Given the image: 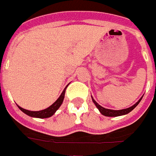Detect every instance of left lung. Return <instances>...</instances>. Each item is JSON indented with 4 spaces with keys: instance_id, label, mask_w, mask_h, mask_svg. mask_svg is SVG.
Here are the masks:
<instances>
[{
    "instance_id": "1",
    "label": "left lung",
    "mask_w": 156,
    "mask_h": 156,
    "mask_svg": "<svg viewBox=\"0 0 156 156\" xmlns=\"http://www.w3.org/2000/svg\"><path fill=\"white\" fill-rule=\"evenodd\" d=\"M141 99H142V98H140V100L137 101L136 103L133 105V106H132V107H130V108H126V109H122V110H111V109H107V108H102L101 106H100L97 101L94 100L93 98H92V101H93V102L95 103V105L97 106V108L99 109V111H100V112H101L102 115L107 116V117H118V116L124 115V114H127V113L130 112L133 109H134V108H136L137 105L139 104L140 102V101H141Z\"/></svg>"
}]
</instances>
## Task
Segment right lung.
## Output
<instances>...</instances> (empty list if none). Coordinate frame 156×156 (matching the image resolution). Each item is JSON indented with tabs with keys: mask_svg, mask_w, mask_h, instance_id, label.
Returning a JSON list of instances; mask_svg holds the SVG:
<instances>
[{
	"mask_svg": "<svg viewBox=\"0 0 156 156\" xmlns=\"http://www.w3.org/2000/svg\"><path fill=\"white\" fill-rule=\"evenodd\" d=\"M66 87L65 88V90H63V92L61 93V95L59 96V98L56 100L55 102H54L53 104L48 107V108H46L44 110H42V111H28V110H26L24 108H21L19 106H17L21 111H23L24 113H26L27 115L30 116V117H34V118H39V119H46V118H49L51 117L53 114H55V112L58 109V108L61 106L63 101H64V98H65V93H66Z\"/></svg>",
	"mask_w": 156,
	"mask_h": 156,
	"instance_id": "1",
	"label": "right lung"
}]
</instances>
